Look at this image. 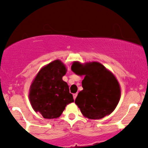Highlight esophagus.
<instances>
[{
  "label": "esophagus",
  "mask_w": 148,
  "mask_h": 148,
  "mask_svg": "<svg viewBox=\"0 0 148 148\" xmlns=\"http://www.w3.org/2000/svg\"><path fill=\"white\" fill-rule=\"evenodd\" d=\"M76 97H77V93H74V94L73 95V97H74V99H76Z\"/></svg>",
  "instance_id": "esophagus-1"
}]
</instances>
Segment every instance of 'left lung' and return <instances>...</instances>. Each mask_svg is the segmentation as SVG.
Segmentation results:
<instances>
[{
	"mask_svg": "<svg viewBox=\"0 0 148 148\" xmlns=\"http://www.w3.org/2000/svg\"><path fill=\"white\" fill-rule=\"evenodd\" d=\"M72 70L85 75L82 91L79 92L75 103L82 114L90 119H101L115 110L120 98V88L116 78L99 62L81 65L74 62Z\"/></svg>",
	"mask_w": 148,
	"mask_h": 148,
	"instance_id": "8db88e82",
	"label": "left lung"
}]
</instances>
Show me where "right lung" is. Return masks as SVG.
Here are the masks:
<instances>
[{"mask_svg":"<svg viewBox=\"0 0 148 148\" xmlns=\"http://www.w3.org/2000/svg\"><path fill=\"white\" fill-rule=\"evenodd\" d=\"M65 73L63 63L54 60L39 72L30 86V103L44 118H58L65 106L74 101L68 85L62 80Z\"/></svg>","mask_w":148,"mask_h":148,"instance_id":"add662e5","label":"right lung"}]
</instances>
